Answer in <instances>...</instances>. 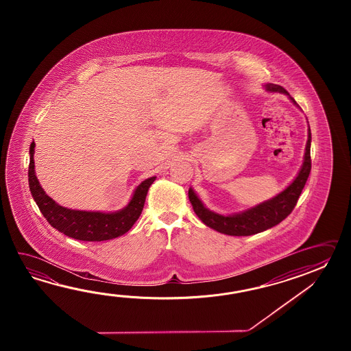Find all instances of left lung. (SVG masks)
Instances as JSON below:
<instances>
[{"label": "left lung", "mask_w": 351, "mask_h": 351, "mask_svg": "<svg viewBox=\"0 0 351 351\" xmlns=\"http://www.w3.org/2000/svg\"><path fill=\"white\" fill-rule=\"evenodd\" d=\"M266 89L269 91H278V93L287 94V91L282 86H278L275 84L266 85ZM291 100L295 103V100L292 97ZM310 145H311V132L308 128V139L306 143L305 160L301 167V171L291 184L287 186L282 193L276 195L275 198L261 203L254 208L248 209L246 212H242L239 215L226 217L217 215L215 212L206 208L203 206V203L199 201V198L197 197V194L194 193L193 189L189 188L188 197L193 206L195 215L201 218L203 223L207 224L210 228L224 233V234H230V236H251V234L266 231L271 227L282 222L285 218L289 216L295 208L298 197L302 192L306 180L308 178V174L311 171Z\"/></svg>", "instance_id": "obj_1"}]
</instances>
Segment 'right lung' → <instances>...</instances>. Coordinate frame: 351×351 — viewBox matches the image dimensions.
<instances>
[{
  "label": "right lung",
  "mask_w": 351,
  "mask_h": 351,
  "mask_svg": "<svg viewBox=\"0 0 351 351\" xmlns=\"http://www.w3.org/2000/svg\"><path fill=\"white\" fill-rule=\"evenodd\" d=\"M35 143H31L29 184L34 199L36 202L46 221L69 237L80 241H106L117 239L132 228L142 213L145 197L156 177L145 179L135 189L132 201L127 207L115 213L86 212L61 207L51 199L41 188L35 176L34 153Z\"/></svg>",
  "instance_id": "add662e5"
}]
</instances>
